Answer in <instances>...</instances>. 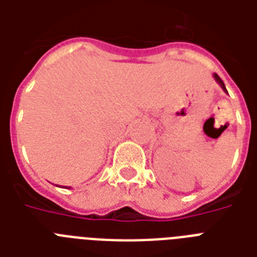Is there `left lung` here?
Instances as JSON below:
<instances>
[{
  "instance_id": "left-lung-1",
  "label": "left lung",
  "mask_w": 257,
  "mask_h": 257,
  "mask_svg": "<svg viewBox=\"0 0 257 257\" xmlns=\"http://www.w3.org/2000/svg\"><path fill=\"white\" fill-rule=\"evenodd\" d=\"M213 77H215V80H216V82H217V84H219V85L220 86H221V88H223V90H224V92H225V93H228L227 92V89H225V85H224V82H223V80H221V78H220L219 77V76H217V74H213Z\"/></svg>"
}]
</instances>
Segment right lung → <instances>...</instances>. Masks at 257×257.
Segmentation results:
<instances>
[{
	"label": "right lung",
	"mask_w": 257,
	"mask_h": 257,
	"mask_svg": "<svg viewBox=\"0 0 257 257\" xmlns=\"http://www.w3.org/2000/svg\"><path fill=\"white\" fill-rule=\"evenodd\" d=\"M65 188H66V187H65ZM69 188H70V187H69Z\"/></svg>",
	"instance_id": "right-lung-1"
}]
</instances>
